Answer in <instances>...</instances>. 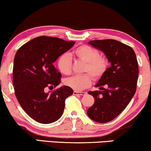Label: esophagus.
<instances>
[{"instance_id":"obj_1","label":"esophagus","mask_w":151,"mask_h":151,"mask_svg":"<svg viewBox=\"0 0 151 151\" xmlns=\"http://www.w3.org/2000/svg\"><path fill=\"white\" fill-rule=\"evenodd\" d=\"M74 95H79V96H83L86 94L85 92H79V91H74L73 92Z\"/></svg>"}]
</instances>
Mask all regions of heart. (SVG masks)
<instances>
[{
    "instance_id": "1",
    "label": "heart",
    "mask_w": 151,
    "mask_h": 151,
    "mask_svg": "<svg viewBox=\"0 0 151 151\" xmlns=\"http://www.w3.org/2000/svg\"><path fill=\"white\" fill-rule=\"evenodd\" d=\"M74 55L86 63L83 72H88L95 79L102 77L108 68V61L107 58L100 56L98 50L91 46L83 45L78 47L74 50ZM71 66L72 60L69 54L64 53L60 56L58 60V67L61 73L70 74ZM65 84L77 91H81L91 86V77L88 74L72 76L65 79Z\"/></svg>"
}]
</instances>
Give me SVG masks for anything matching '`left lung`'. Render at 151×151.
<instances>
[{
	"label": "left lung",
	"mask_w": 151,
	"mask_h": 151,
	"mask_svg": "<svg viewBox=\"0 0 151 151\" xmlns=\"http://www.w3.org/2000/svg\"><path fill=\"white\" fill-rule=\"evenodd\" d=\"M88 43L102 51L110 63L96 84L99 91L88 92L95 102L87 115L92 120L105 123L117 117L135 94L139 77L137 56L130 46L116 40H94Z\"/></svg>",
	"instance_id": "1"
}]
</instances>
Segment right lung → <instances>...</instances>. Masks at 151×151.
Returning <instances> with one entry per match:
<instances>
[{"label":"right lung","mask_w":151,"mask_h":151,"mask_svg":"<svg viewBox=\"0 0 151 151\" xmlns=\"http://www.w3.org/2000/svg\"><path fill=\"white\" fill-rule=\"evenodd\" d=\"M75 42L50 36H39L24 44L16 52L13 65L14 93L23 110L34 120L50 124L60 119L65 101L73 90L60 83V72L53 63Z\"/></svg>","instance_id":"obj_1"}]
</instances>
